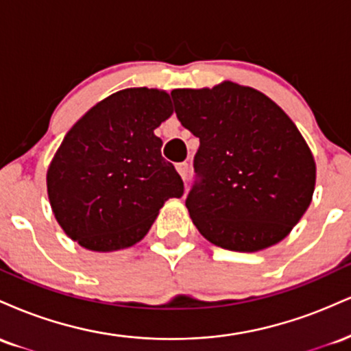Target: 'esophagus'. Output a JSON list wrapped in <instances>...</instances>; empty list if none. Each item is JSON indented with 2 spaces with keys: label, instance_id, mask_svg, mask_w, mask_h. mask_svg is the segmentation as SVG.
<instances>
[{
  "label": "esophagus",
  "instance_id": "esophagus-1",
  "mask_svg": "<svg viewBox=\"0 0 351 351\" xmlns=\"http://www.w3.org/2000/svg\"><path fill=\"white\" fill-rule=\"evenodd\" d=\"M176 170H178V173L181 175V178H183L184 181L188 180V175H189V165L186 162L183 163H178L176 165Z\"/></svg>",
  "mask_w": 351,
  "mask_h": 351
}]
</instances>
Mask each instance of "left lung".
<instances>
[{
	"label": "left lung",
	"mask_w": 351,
	"mask_h": 351,
	"mask_svg": "<svg viewBox=\"0 0 351 351\" xmlns=\"http://www.w3.org/2000/svg\"><path fill=\"white\" fill-rule=\"evenodd\" d=\"M173 106L199 138L186 196L193 224L209 243L256 252L279 243L307 211L315 162L285 112L251 87L176 88Z\"/></svg>",
	"instance_id": "left-lung-1"
}]
</instances>
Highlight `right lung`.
I'll return each instance as SVG.
<instances>
[{
    "instance_id": "add662e5",
    "label": "right lung",
    "mask_w": 351,
    "mask_h": 351,
    "mask_svg": "<svg viewBox=\"0 0 351 351\" xmlns=\"http://www.w3.org/2000/svg\"><path fill=\"white\" fill-rule=\"evenodd\" d=\"M171 114L167 92L125 88L67 132L47 170V195L71 239L99 252L130 247L165 201L181 198L183 180L153 132Z\"/></svg>"
}]
</instances>
